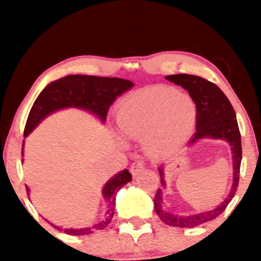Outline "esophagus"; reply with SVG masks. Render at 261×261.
<instances>
[{"instance_id": "34e87169", "label": "esophagus", "mask_w": 261, "mask_h": 261, "mask_svg": "<svg viewBox=\"0 0 261 261\" xmlns=\"http://www.w3.org/2000/svg\"><path fill=\"white\" fill-rule=\"evenodd\" d=\"M144 170H145V163L142 162V160H137V162H134L130 166V172L133 176H137V174L141 173Z\"/></svg>"}]
</instances>
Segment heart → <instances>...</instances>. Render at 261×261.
<instances>
[{
    "label": "heart",
    "instance_id": "1",
    "mask_svg": "<svg viewBox=\"0 0 261 261\" xmlns=\"http://www.w3.org/2000/svg\"><path fill=\"white\" fill-rule=\"evenodd\" d=\"M197 108L190 96L170 87L134 92L117 109L120 129L127 137L145 139L149 152L160 154L176 147L194 129Z\"/></svg>",
    "mask_w": 261,
    "mask_h": 261
}]
</instances>
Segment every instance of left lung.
Listing matches in <instances>:
<instances>
[{
    "label": "left lung",
    "mask_w": 261,
    "mask_h": 261,
    "mask_svg": "<svg viewBox=\"0 0 261 261\" xmlns=\"http://www.w3.org/2000/svg\"><path fill=\"white\" fill-rule=\"evenodd\" d=\"M165 78L188 90L189 95L194 99L196 108H197L196 133L190 140V145L195 144L196 141L203 138L222 139V140L229 142L231 146V153H233V188H231L229 196L217 208L210 210V212L195 214V215H173V214L163 209L162 190L158 189V191H156L153 203H154L155 213L158 214L159 219L164 223L172 227L192 228L216 219L224 212V209L233 199L239 185V178H240V165L242 158L241 135L233 106L216 84L199 76L187 73L171 74V76H166ZM159 173L162 184L165 185L162 167L159 169Z\"/></svg>",
    "instance_id": "8db88e82"
}]
</instances>
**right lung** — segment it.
<instances>
[{
    "instance_id": "1",
    "label": "right lung",
    "mask_w": 261,
    "mask_h": 261,
    "mask_svg": "<svg viewBox=\"0 0 261 261\" xmlns=\"http://www.w3.org/2000/svg\"><path fill=\"white\" fill-rule=\"evenodd\" d=\"M133 85L130 81L122 80V78L96 77L87 76V74H83V76L69 74V76L59 78L48 84L35 99L28 115L26 126H24L23 137L26 138L48 114L58 109L67 108V107H76V108L89 110L105 122L110 105L115 101L117 96L130 89ZM130 180V172L128 170H123L122 172L117 173L115 177L112 178L103 188V196L108 201V213H107L108 216L102 222L94 224L92 227L80 228V229L78 228L77 229L74 228L62 229L55 224L53 227L69 235H88L94 233L95 230L105 229L114 216L116 192ZM26 190L28 192L30 189L26 187Z\"/></svg>"
}]
</instances>
